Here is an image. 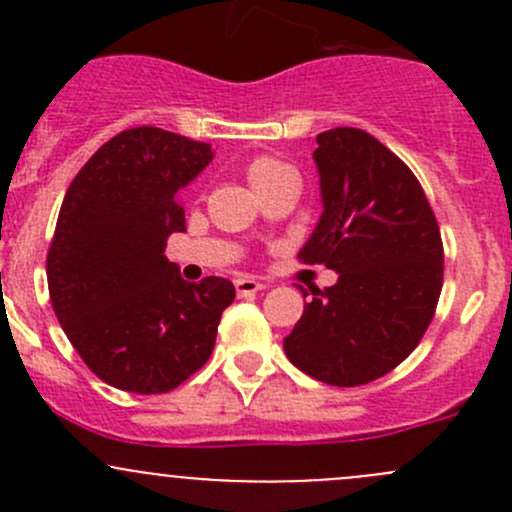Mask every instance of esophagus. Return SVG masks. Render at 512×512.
I'll return each instance as SVG.
<instances>
[{
	"instance_id": "34e87169",
	"label": "esophagus",
	"mask_w": 512,
	"mask_h": 512,
	"mask_svg": "<svg viewBox=\"0 0 512 512\" xmlns=\"http://www.w3.org/2000/svg\"><path fill=\"white\" fill-rule=\"evenodd\" d=\"M267 285L265 282H260V280H252V277H237L235 280V289H237V294H255V292H260V289H265Z\"/></svg>"
}]
</instances>
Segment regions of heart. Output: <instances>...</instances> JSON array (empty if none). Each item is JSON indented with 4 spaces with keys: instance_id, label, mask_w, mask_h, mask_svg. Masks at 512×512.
<instances>
[{
    "instance_id": "b5f03b06",
    "label": "heart",
    "mask_w": 512,
    "mask_h": 512,
    "mask_svg": "<svg viewBox=\"0 0 512 512\" xmlns=\"http://www.w3.org/2000/svg\"><path fill=\"white\" fill-rule=\"evenodd\" d=\"M245 175L257 193L265 188H270V185L277 183V180L297 178V173H294L292 165L285 163V160H280V158H272V156L252 158L250 163H247Z\"/></svg>"
}]
</instances>
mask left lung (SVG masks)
Segmentation results:
<instances>
[{
	"label": "left lung",
	"instance_id": "8db88e82",
	"mask_svg": "<svg viewBox=\"0 0 512 512\" xmlns=\"http://www.w3.org/2000/svg\"><path fill=\"white\" fill-rule=\"evenodd\" d=\"M322 215L299 250L337 272L285 337L287 359L329 386H361L421 342L443 285V245L409 165L359 128L317 136ZM307 297V292L302 289Z\"/></svg>",
	"mask_w": 512,
	"mask_h": 512
}]
</instances>
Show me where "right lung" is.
Wrapping results in <instances>:
<instances>
[{
  "mask_svg": "<svg viewBox=\"0 0 512 512\" xmlns=\"http://www.w3.org/2000/svg\"><path fill=\"white\" fill-rule=\"evenodd\" d=\"M210 143L153 126L103 143L71 180L46 257L51 307L106 384L165 394L213 354L235 299L223 277L190 285L165 257L185 232L180 190L213 160Z\"/></svg>",
  "mask_w": 512,
  "mask_h": 512,
  "instance_id": "right-lung-1",
  "label": "right lung"
}]
</instances>
